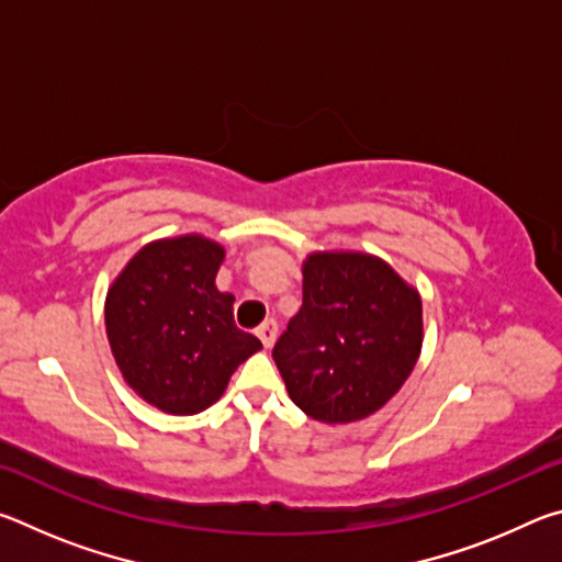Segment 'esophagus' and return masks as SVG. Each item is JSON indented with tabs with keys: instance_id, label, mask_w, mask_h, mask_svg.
<instances>
[{
	"instance_id": "34e87169",
	"label": "esophagus",
	"mask_w": 562,
	"mask_h": 562,
	"mask_svg": "<svg viewBox=\"0 0 562 562\" xmlns=\"http://www.w3.org/2000/svg\"><path fill=\"white\" fill-rule=\"evenodd\" d=\"M258 337H260L262 345L270 349L274 345V339H278V322H274V319L262 322V325L258 327Z\"/></svg>"
}]
</instances>
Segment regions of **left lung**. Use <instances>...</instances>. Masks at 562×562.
<instances>
[{"label":"left lung","mask_w":562,"mask_h":562,"mask_svg":"<svg viewBox=\"0 0 562 562\" xmlns=\"http://www.w3.org/2000/svg\"><path fill=\"white\" fill-rule=\"evenodd\" d=\"M302 274V307L272 347L290 398L327 424L374 414L422 351V300L372 255L317 252Z\"/></svg>","instance_id":"1"}]
</instances>
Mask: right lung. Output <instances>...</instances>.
Segmentation results:
<instances>
[{
  "instance_id": "1",
  "label": "right lung",
  "mask_w": 562,
  "mask_h": 562,
  "mask_svg": "<svg viewBox=\"0 0 562 562\" xmlns=\"http://www.w3.org/2000/svg\"><path fill=\"white\" fill-rule=\"evenodd\" d=\"M223 255L201 235L150 243L109 290L106 331L121 374L168 414L203 412L262 349L235 327L233 294L215 290Z\"/></svg>"
}]
</instances>
